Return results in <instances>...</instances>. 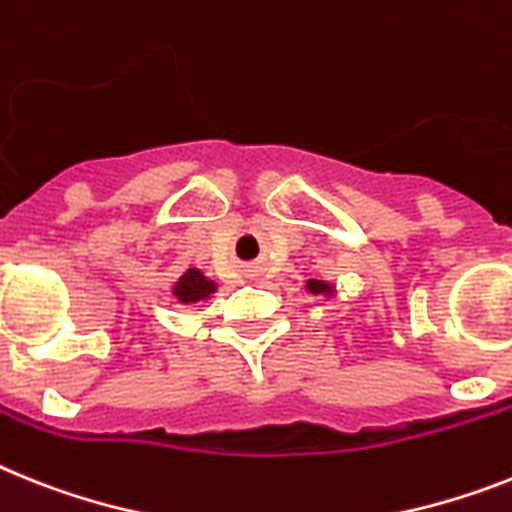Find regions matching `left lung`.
<instances>
[{
  "label": "left lung",
  "mask_w": 512,
  "mask_h": 512,
  "mask_svg": "<svg viewBox=\"0 0 512 512\" xmlns=\"http://www.w3.org/2000/svg\"><path fill=\"white\" fill-rule=\"evenodd\" d=\"M304 289H307L309 294H315V296H333V294H336V286H333V283L317 281V278H309Z\"/></svg>",
  "instance_id": "obj_1"
}]
</instances>
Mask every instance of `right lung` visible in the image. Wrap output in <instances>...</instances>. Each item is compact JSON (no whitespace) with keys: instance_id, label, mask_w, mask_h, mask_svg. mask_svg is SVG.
I'll use <instances>...</instances> for the list:
<instances>
[{"instance_id":"1","label":"right lung","mask_w":512,"mask_h":512,"mask_svg":"<svg viewBox=\"0 0 512 512\" xmlns=\"http://www.w3.org/2000/svg\"><path fill=\"white\" fill-rule=\"evenodd\" d=\"M216 281H210L200 268H187L182 276L176 278L171 286V294L176 296V302L182 304H197L205 302L210 296L216 294Z\"/></svg>"}]
</instances>
